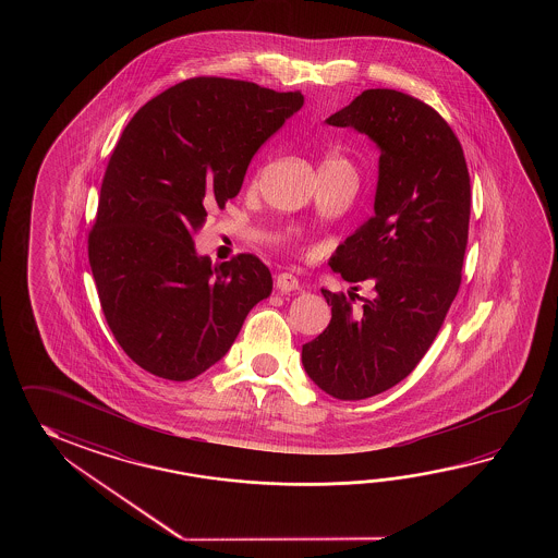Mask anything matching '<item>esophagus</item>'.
<instances>
[{
  "label": "esophagus",
  "mask_w": 558,
  "mask_h": 558,
  "mask_svg": "<svg viewBox=\"0 0 558 558\" xmlns=\"http://www.w3.org/2000/svg\"><path fill=\"white\" fill-rule=\"evenodd\" d=\"M275 284H277V289L281 291V293H291V291H299V279H296L293 274H279L277 275V279H275Z\"/></svg>",
  "instance_id": "1"
}]
</instances>
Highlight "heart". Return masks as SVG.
Masks as SVG:
<instances>
[{
    "mask_svg": "<svg viewBox=\"0 0 558 558\" xmlns=\"http://www.w3.org/2000/svg\"><path fill=\"white\" fill-rule=\"evenodd\" d=\"M344 167L351 166L339 151H329L320 161V169H344Z\"/></svg>",
    "mask_w": 558,
    "mask_h": 558,
    "instance_id": "obj_1",
    "label": "heart"
}]
</instances>
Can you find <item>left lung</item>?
Listing matches in <instances>:
<instances>
[{
  "label": "left lung",
  "mask_w": 558,
  "mask_h": 558,
  "mask_svg": "<svg viewBox=\"0 0 558 558\" xmlns=\"http://www.w3.org/2000/svg\"><path fill=\"white\" fill-rule=\"evenodd\" d=\"M327 123L365 133L380 149L375 215L329 263L373 293L320 289L331 323L303 344L301 361L320 391L361 401L418 365L459 293L471 179L449 123L411 95L367 89Z\"/></svg>",
  "instance_id": "obj_1"
}]
</instances>
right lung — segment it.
Wrapping results in <instances>:
<instances>
[{"label": "right lung", "instance_id": "right-lung-1", "mask_svg": "<svg viewBox=\"0 0 558 558\" xmlns=\"http://www.w3.org/2000/svg\"><path fill=\"white\" fill-rule=\"evenodd\" d=\"M301 106V92L193 77L147 101L121 133L87 253L109 329L155 377L202 375L271 295L259 257L214 265L193 233L207 207L238 195L253 155Z\"/></svg>", "mask_w": 558, "mask_h": 558}]
</instances>
